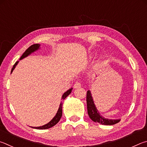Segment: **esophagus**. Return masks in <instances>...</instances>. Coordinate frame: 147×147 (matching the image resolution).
<instances>
[{
  "mask_svg": "<svg viewBox=\"0 0 147 147\" xmlns=\"http://www.w3.org/2000/svg\"><path fill=\"white\" fill-rule=\"evenodd\" d=\"M80 87H81V83H79V82H77V83L74 84V88L76 89L80 88Z\"/></svg>",
  "mask_w": 147,
  "mask_h": 147,
  "instance_id": "34e87169",
  "label": "esophagus"
}]
</instances>
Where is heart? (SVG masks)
<instances>
[{"instance_id": "obj_1", "label": "heart", "mask_w": 147, "mask_h": 147, "mask_svg": "<svg viewBox=\"0 0 147 147\" xmlns=\"http://www.w3.org/2000/svg\"><path fill=\"white\" fill-rule=\"evenodd\" d=\"M105 59V55H103V54H102V55L99 56V60L102 61V60H104Z\"/></svg>"}]
</instances>
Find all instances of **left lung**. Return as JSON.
Here are the masks:
<instances>
[{"label": "left lung", "instance_id": "1", "mask_svg": "<svg viewBox=\"0 0 147 147\" xmlns=\"http://www.w3.org/2000/svg\"><path fill=\"white\" fill-rule=\"evenodd\" d=\"M86 103H87V111L89 117L96 123H99L100 124L104 125H113L119 123L121 119H112L105 118L102 115L100 114L97 108L95 105L94 99L92 97L90 90L87 91L86 94Z\"/></svg>", "mask_w": 147, "mask_h": 147}]
</instances>
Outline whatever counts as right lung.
I'll return each instance as SVG.
<instances>
[{
  "instance_id": "1",
  "label": "right lung",
  "mask_w": 147,
  "mask_h": 147,
  "mask_svg": "<svg viewBox=\"0 0 147 147\" xmlns=\"http://www.w3.org/2000/svg\"><path fill=\"white\" fill-rule=\"evenodd\" d=\"M40 46V45H39V44H35V45H33L31 46H30V47L28 48L27 50L24 51V53L22 54V55L20 57L19 60H22V59H23L25 57H28V55H30V54H32V53L35 52V51H36L37 50H39ZM19 61H17L16 63H15V64L13 65V68L11 69V74L12 73L13 71L14 70V69L15 68V67H16V66L17 65L18 63H19ZM72 89H73V88H71L70 89H69L68 90H67L66 92H64L63 96H62L61 100L65 99L66 97L67 96H68L69 95L71 94V92L72 91ZM62 107H63V102H61L60 105H59V109L57 110V112L56 115H55V116H54V117L50 121V122L47 123V124L41 126V127H32V128H35V129L45 130V129H48V128H50L51 127H53V126H55L57 124V123L59 121H60L61 118L62 117V114H63V112H62Z\"/></svg>"
}]
</instances>
